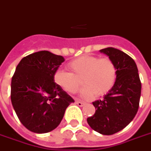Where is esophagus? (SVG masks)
Instances as JSON below:
<instances>
[{
	"mask_svg": "<svg viewBox=\"0 0 151 151\" xmlns=\"http://www.w3.org/2000/svg\"><path fill=\"white\" fill-rule=\"evenodd\" d=\"M75 103L77 104L78 106H80V107H81V106H83V105H84V102H82V101H78V100H76Z\"/></svg>",
	"mask_w": 151,
	"mask_h": 151,
	"instance_id": "obj_1",
	"label": "esophagus"
}]
</instances>
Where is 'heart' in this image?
Wrapping results in <instances>:
<instances>
[{
	"label": "heart",
	"instance_id": "obj_1",
	"mask_svg": "<svg viewBox=\"0 0 151 151\" xmlns=\"http://www.w3.org/2000/svg\"><path fill=\"white\" fill-rule=\"evenodd\" d=\"M70 72L57 70L53 78L58 86L74 94L80 88L81 79L83 88L80 91L84 99L102 96L114 86L117 77V69L113 61L108 57L82 56L67 64Z\"/></svg>",
	"mask_w": 151,
	"mask_h": 151
}]
</instances>
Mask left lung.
<instances>
[{
    "label": "left lung",
    "instance_id": "left-lung-1",
    "mask_svg": "<svg viewBox=\"0 0 151 151\" xmlns=\"http://www.w3.org/2000/svg\"><path fill=\"white\" fill-rule=\"evenodd\" d=\"M117 69L114 86L102 100L93 102L95 113L87 119L91 128L103 135L122 130L133 119L139 109L141 82L137 64L130 56L112 47L102 49Z\"/></svg>",
    "mask_w": 151,
    "mask_h": 151
}]
</instances>
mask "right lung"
<instances>
[{"instance_id": "obj_1", "label": "right lung", "mask_w": 151, "mask_h": 151, "mask_svg": "<svg viewBox=\"0 0 151 151\" xmlns=\"http://www.w3.org/2000/svg\"><path fill=\"white\" fill-rule=\"evenodd\" d=\"M62 56L40 51L24 56L12 79L11 100L17 116L33 133H45L58 127L66 109L74 100L54 82Z\"/></svg>"}]
</instances>
